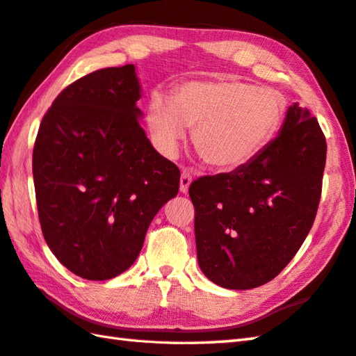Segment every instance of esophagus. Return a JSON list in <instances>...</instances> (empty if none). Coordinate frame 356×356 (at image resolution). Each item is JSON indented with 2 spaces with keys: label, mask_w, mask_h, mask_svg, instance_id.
Masks as SVG:
<instances>
[{
  "label": "esophagus",
  "mask_w": 356,
  "mask_h": 356,
  "mask_svg": "<svg viewBox=\"0 0 356 356\" xmlns=\"http://www.w3.org/2000/svg\"><path fill=\"white\" fill-rule=\"evenodd\" d=\"M191 182H193L191 174L188 172L186 170H184L182 171V177H180V193H184V194L188 193V188H190Z\"/></svg>",
  "instance_id": "obj_1"
}]
</instances>
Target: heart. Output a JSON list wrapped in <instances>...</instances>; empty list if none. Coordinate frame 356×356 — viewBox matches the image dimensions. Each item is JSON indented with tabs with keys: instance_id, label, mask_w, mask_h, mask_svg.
<instances>
[{
	"instance_id": "heart-1",
	"label": "heart",
	"mask_w": 356,
	"mask_h": 356,
	"mask_svg": "<svg viewBox=\"0 0 356 356\" xmlns=\"http://www.w3.org/2000/svg\"><path fill=\"white\" fill-rule=\"evenodd\" d=\"M284 96L241 81L186 82L172 101L156 95L148 125L165 151L172 153L194 128L193 145L211 168L232 171L266 148L286 115Z\"/></svg>"
}]
</instances>
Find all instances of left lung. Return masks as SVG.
Masks as SVG:
<instances>
[{
  "mask_svg": "<svg viewBox=\"0 0 356 356\" xmlns=\"http://www.w3.org/2000/svg\"><path fill=\"white\" fill-rule=\"evenodd\" d=\"M326 138L293 104L282 131L254 161L194 180L197 260L226 289H252L282 272L311 231L321 199Z\"/></svg>",
  "mask_w": 356,
  "mask_h": 356,
  "instance_id": "left-lung-1",
  "label": "left lung"
}]
</instances>
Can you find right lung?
I'll return each instance as SVG.
<instances>
[{
	"mask_svg": "<svg viewBox=\"0 0 356 356\" xmlns=\"http://www.w3.org/2000/svg\"><path fill=\"white\" fill-rule=\"evenodd\" d=\"M133 64L86 74L45 113L33 182L45 243L86 280L131 266L157 211L179 193L180 171L147 139Z\"/></svg>",
	"mask_w": 356,
	"mask_h": 356,
	"instance_id": "obj_1",
	"label": "right lung"
}]
</instances>
